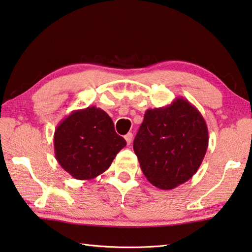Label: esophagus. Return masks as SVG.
<instances>
[{
    "label": "esophagus",
    "instance_id": "1",
    "mask_svg": "<svg viewBox=\"0 0 252 252\" xmlns=\"http://www.w3.org/2000/svg\"><path fill=\"white\" fill-rule=\"evenodd\" d=\"M132 138H133V134H132V133H127V134H126L125 139H126V141L127 145H130V144H131V142H132Z\"/></svg>",
    "mask_w": 252,
    "mask_h": 252
}]
</instances>
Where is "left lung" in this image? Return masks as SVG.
Returning a JSON list of instances; mask_svg holds the SVG:
<instances>
[{"label": "left lung", "mask_w": 252, "mask_h": 252, "mask_svg": "<svg viewBox=\"0 0 252 252\" xmlns=\"http://www.w3.org/2000/svg\"><path fill=\"white\" fill-rule=\"evenodd\" d=\"M207 146L208 129L202 113L182 97L166 107L148 109L133 141L145 177L165 190L193 177Z\"/></svg>", "instance_id": "1"}]
</instances>
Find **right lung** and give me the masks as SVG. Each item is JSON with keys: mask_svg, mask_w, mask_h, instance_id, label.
Here are the masks:
<instances>
[{"mask_svg": "<svg viewBox=\"0 0 252 252\" xmlns=\"http://www.w3.org/2000/svg\"><path fill=\"white\" fill-rule=\"evenodd\" d=\"M126 145L113 121L102 109L88 107L72 111L54 133L55 158L76 180H93L110 167Z\"/></svg>", "mask_w": 252, "mask_h": 252, "instance_id": "add662e5", "label": "right lung"}]
</instances>
